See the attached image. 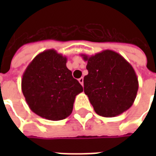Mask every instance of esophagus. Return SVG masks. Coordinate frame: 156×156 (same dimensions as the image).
<instances>
[{
  "mask_svg": "<svg viewBox=\"0 0 156 156\" xmlns=\"http://www.w3.org/2000/svg\"><path fill=\"white\" fill-rule=\"evenodd\" d=\"M78 82L81 83V85H83V77L78 79Z\"/></svg>",
  "mask_w": 156,
  "mask_h": 156,
  "instance_id": "esophagus-1",
  "label": "esophagus"
}]
</instances>
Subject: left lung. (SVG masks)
<instances>
[{
	"label": "left lung",
	"instance_id": "obj_1",
	"mask_svg": "<svg viewBox=\"0 0 156 156\" xmlns=\"http://www.w3.org/2000/svg\"><path fill=\"white\" fill-rule=\"evenodd\" d=\"M88 74L84 77V92L98 115L112 117L123 113L133 105L138 90V81L130 64L112 50L88 56Z\"/></svg>",
	"mask_w": 156,
	"mask_h": 156
}]
</instances>
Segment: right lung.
Here are the masks:
<instances>
[{
	"instance_id": "add662e5",
	"label": "right lung",
	"mask_w": 156,
	"mask_h": 156,
	"mask_svg": "<svg viewBox=\"0 0 156 156\" xmlns=\"http://www.w3.org/2000/svg\"><path fill=\"white\" fill-rule=\"evenodd\" d=\"M66 62V56L56 50H45L33 59L23 73L22 90L27 104L43 118L60 121L68 117L76 95L83 91Z\"/></svg>"
}]
</instances>
